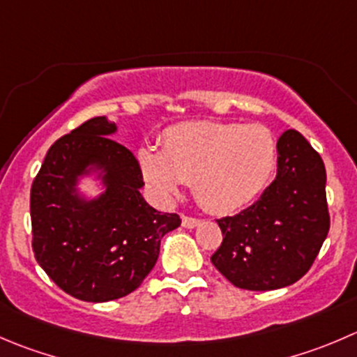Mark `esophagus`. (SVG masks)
Instances as JSON below:
<instances>
[{
    "label": "esophagus",
    "instance_id": "34e87169",
    "mask_svg": "<svg viewBox=\"0 0 357 357\" xmlns=\"http://www.w3.org/2000/svg\"><path fill=\"white\" fill-rule=\"evenodd\" d=\"M199 223H200V220H197V218L183 216V227L185 228H195Z\"/></svg>",
    "mask_w": 357,
    "mask_h": 357
}]
</instances>
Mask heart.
Returning <instances> with one entry per match:
<instances>
[{
    "label": "heart",
    "mask_w": 357,
    "mask_h": 357,
    "mask_svg": "<svg viewBox=\"0 0 357 357\" xmlns=\"http://www.w3.org/2000/svg\"><path fill=\"white\" fill-rule=\"evenodd\" d=\"M139 162L162 199H172L183 183H192L204 209L227 214L268 185L278 165V143L259 123L185 122L164 130L162 150L141 148Z\"/></svg>",
    "instance_id": "1"
}]
</instances>
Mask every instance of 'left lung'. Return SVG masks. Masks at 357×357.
<instances>
[{
	"label": "left lung",
	"instance_id": "left-lung-1",
	"mask_svg": "<svg viewBox=\"0 0 357 357\" xmlns=\"http://www.w3.org/2000/svg\"><path fill=\"white\" fill-rule=\"evenodd\" d=\"M216 221L223 242L211 261L231 284L271 291L302 279L330 230L321 155L298 130H286L274 181L248 209Z\"/></svg>",
	"mask_w": 357,
	"mask_h": 357
}]
</instances>
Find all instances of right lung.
Segmentation results:
<instances>
[{
	"label": "right lung",
	"instance_id": "1",
	"mask_svg": "<svg viewBox=\"0 0 357 357\" xmlns=\"http://www.w3.org/2000/svg\"><path fill=\"white\" fill-rule=\"evenodd\" d=\"M106 116L86 120L55 141L31 186L33 252L48 278L83 302H109L141 286L165 234L181 225L176 213L153 209L132 151L112 139ZM100 172L107 190L86 201L75 185Z\"/></svg>",
	"mask_w": 357,
	"mask_h": 357
}]
</instances>
